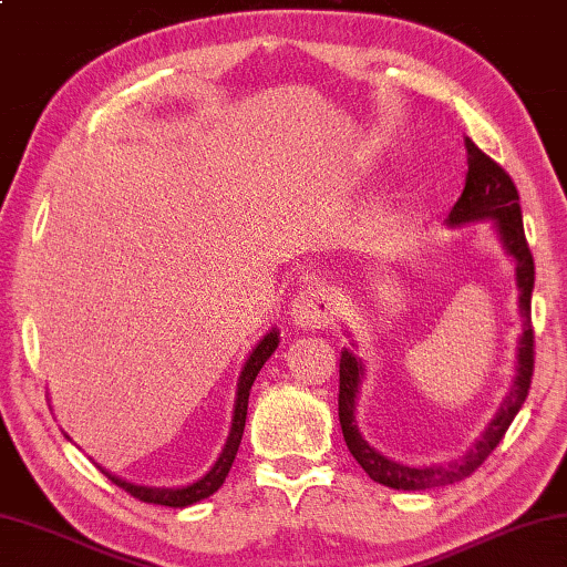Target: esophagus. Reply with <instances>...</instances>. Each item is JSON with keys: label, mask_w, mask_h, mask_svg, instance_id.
Returning a JSON list of instances; mask_svg holds the SVG:
<instances>
[{"label": "esophagus", "mask_w": 567, "mask_h": 567, "mask_svg": "<svg viewBox=\"0 0 567 567\" xmlns=\"http://www.w3.org/2000/svg\"><path fill=\"white\" fill-rule=\"evenodd\" d=\"M337 307L339 302L332 287L307 285L300 287V292L295 295V300L290 305V322L297 327L319 329L332 322Z\"/></svg>", "instance_id": "34e87169"}]
</instances>
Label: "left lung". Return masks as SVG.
<instances>
[{"mask_svg": "<svg viewBox=\"0 0 567 567\" xmlns=\"http://www.w3.org/2000/svg\"><path fill=\"white\" fill-rule=\"evenodd\" d=\"M466 188L461 198L451 208L446 225L449 228H461L468 223L488 220L493 233L501 243V248L516 262V287H518V312L523 317V334L518 339L516 354V377L513 386L501 401L496 416L491 424L483 429V434L476 439L466 454L456 461L431 463V466H406V463L379 454L374 446L362 436L357 424V401L359 386L367 374L362 357L354 354L352 349H342L339 359V424L347 441V449L352 451L359 466L367 471V476L382 483V486L396 491H426L436 486H449V483L463 481L471 476L483 461L491 456V451L501 444L506 436L511 421L523 406L528 396L530 377H533V324H530V295L535 285V265L533 255L526 243V230H523V213L518 203V190L513 185L511 176L503 171L496 161H491L476 143L466 138ZM349 334V332H347ZM352 337V334H349ZM352 347L357 342L352 339Z\"/></svg>", "mask_w": 567, "mask_h": 567, "instance_id": "8db88e82", "label": "left lung"}]
</instances>
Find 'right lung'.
<instances>
[{"label": "right lung", "mask_w": 567, "mask_h": 567, "mask_svg": "<svg viewBox=\"0 0 567 567\" xmlns=\"http://www.w3.org/2000/svg\"><path fill=\"white\" fill-rule=\"evenodd\" d=\"M277 344H280V329L272 327L270 332H265V337L260 342L255 344V349L250 352V357L245 359L243 364V372L238 377V389H235V406H233V421H230V434L228 441H225V446L220 451L218 461L213 463L210 471H205L200 478H195L188 486H141V483H131L126 478H118L116 473L106 471L104 466H96L101 468V473H106L111 483H116L118 488H123L126 493H131L133 498H138L143 503H156V506H168V508H185V506H193V503H200L205 498H210L215 491H218L225 476L230 473V466L235 461V454H238V446L243 441V431H245V419H248V399H250V389L255 377L260 374L262 364L267 362L275 354ZM69 439V436H66Z\"/></svg>", "instance_id": "right-lung-1"}]
</instances>
